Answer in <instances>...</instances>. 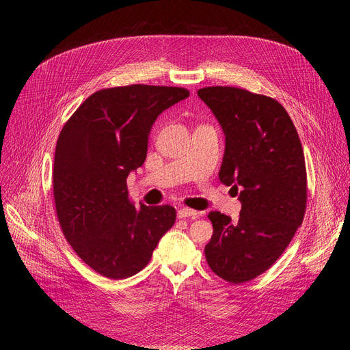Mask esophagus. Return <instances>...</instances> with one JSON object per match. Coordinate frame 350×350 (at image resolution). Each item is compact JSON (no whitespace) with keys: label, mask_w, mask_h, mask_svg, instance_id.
<instances>
[{"label":"esophagus","mask_w":350,"mask_h":350,"mask_svg":"<svg viewBox=\"0 0 350 350\" xmlns=\"http://www.w3.org/2000/svg\"><path fill=\"white\" fill-rule=\"evenodd\" d=\"M178 217L179 219H185V217H191V219H196L197 217V211L193 210V208H187V207H183L178 210Z\"/></svg>","instance_id":"esophagus-1"}]
</instances>
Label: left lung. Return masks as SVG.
I'll return each instance as SVG.
<instances>
[{
	"label": "left lung",
	"instance_id": "1",
	"mask_svg": "<svg viewBox=\"0 0 350 350\" xmlns=\"http://www.w3.org/2000/svg\"><path fill=\"white\" fill-rule=\"evenodd\" d=\"M226 135L220 183L241 188L238 221L210 211L208 267L229 283L269 270L288 248L306 208V167L289 113L270 96L230 86L200 89Z\"/></svg>",
	"mask_w": 350,
	"mask_h": 350
}]
</instances>
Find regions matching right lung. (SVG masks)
I'll return each instance as SVG.
<instances>
[{
  "instance_id": "obj_1",
  "label": "right lung",
  "mask_w": 350,
  "mask_h": 350,
  "mask_svg": "<svg viewBox=\"0 0 350 350\" xmlns=\"http://www.w3.org/2000/svg\"><path fill=\"white\" fill-rule=\"evenodd\" d=\"M188 96L149 84L102 89L62 126L52 172L57 217L77 256L105 278L143 270L175 224L172 206H135L126 176L144 163L157 116Z\"/></svg>"
}]
</instances>
